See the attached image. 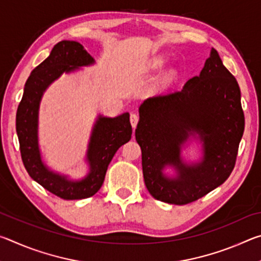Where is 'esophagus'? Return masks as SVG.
<instances>
[{"mask_svg":"<svg viewBox=\"0 0 261 261\" xmlns=\"http://www.w3.org/2000/svg\"><path fill=\"white\" fill-rule=\"evenodd\" d=\"M138 121H139V117H138V115H136V114H131V116H130V122H131V125H132V127H135L137 126V124H138Z\"/></svg>","mask_w":261,"mask_h":261,"instance_id":"esophagus-1","label":"esophagus"}]
</instances>
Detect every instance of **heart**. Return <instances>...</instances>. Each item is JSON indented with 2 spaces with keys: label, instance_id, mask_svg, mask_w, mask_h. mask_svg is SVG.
I'll return each mask as SVG.
<instances>
[{
  "label": "heart",
  "instance_id": "1",
  "mask_svg": "<svg viewBox=\"0 0 261 261\" xmlns=\"http://www.w3.org/2000/svg\"><path fill=\"white\" fill-rule=\"evenodd\" d=\"M162 64H163V60L160 59V57H159V59H154L152 61V67L153 68H160ZM175 78H176V72L170 71V72H168L166 74V77H165V79H163V81H165L166 84H170L171 82L175 81Z\"/></svg>",
  "mask_w": 261,
  "mask_h": 261
}]
</instances>
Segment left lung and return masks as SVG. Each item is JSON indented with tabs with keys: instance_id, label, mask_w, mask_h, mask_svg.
<instances>
[{
	"instance_id": "8db88e82",
	"label": "left lung",
	"mask_w": 261,
	"mask_h": 261,
	"mask_svg": "<svg viewBox=\"0 0 261 261\" xmlns=\"http://www.w3.org/2000/svg\"><path fill=\"white\" fill-rule=\"evenodd\" d=\"M244 122L236 78L212 48L199 76L180 91L153 96L139 107L136 140L148 192L156 200L187 205L226 182L235 167ZM190 136L201 139L204 155L188 165L180 148ZM167 165L175 168V178L163 174Z\"/></svg>"
}]
</instances>
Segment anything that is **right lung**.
Wrapping results in <instances>:
<instances>
[{
    "label": "right lung",
    "mask_w": 261,
    "mask_h": 261,
    "mask_svg": "<svg viewBox=\"0 0 261 261\" xmlns=\"http://www.w3.org/2000/svg\"><path fill=\"white\" fill-rule=\"evenodd\" d=\"M93 63V57L79 42L63 40L56 43L49 56L31 72L16 114V130L25 169L35 182L65 200L85 199L98 192L115 153L132 135L129 113L113 118L100 115L92 130L86 154L90 173L81 180H70L49 170L42 162L38 144V115L43 92L63 72Z\"/></svg>",
    "instance_id": "obj_1"
}]
</instances>
